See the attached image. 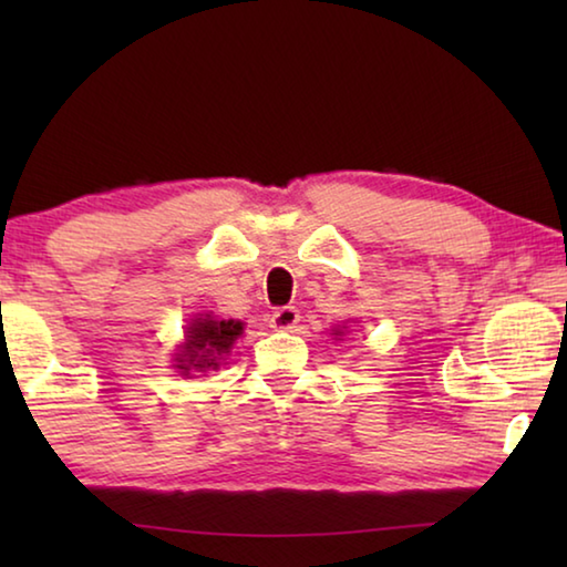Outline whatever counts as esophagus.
I'll return each mask as SVG.
<instances>
[{
	"label": "esophagus",
	"mask_w": 567,
	"mask_h": 567,
	"mask_svg": "<svg viewBox=\"0 0 567 567\" xmlns=\"http://www.w3.org/2000/svg\"><path fill=\"white\" fill-rule=\"evenodd\" d=\"M270 322H272L275 330H292L295 324L300 322V310H297V307H292V305L280 307V310L272 312Z\"/></svg>",
	"instance_id": "34e87169"
}]
</instances>
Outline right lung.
I'll use <instances>...</instances> for the list:
<instances>
[{
    "mask_svg": "<svg viewBox=\"0 0 567 567\" xmlns=\"http://www.w3.org/2000/svg\"><path fill=\"white\" fill-rule=\"evenodd\" d=\"M239 334H243V322L237 320L197 318L187 328V342L177 354V368L182 372H189L192 368L199 372L217 368V360H223Z\"/></svg>",
    "mask_w": 567,
    "mask_h": 567,
    "instance_id": "add662e5",
    "label": "right lung"
}]
</instances>
